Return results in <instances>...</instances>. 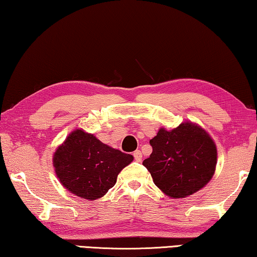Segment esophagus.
<instances>
[{
    "label": "esophagus",
    "mask_w": 257,
    "mask_h": 257,
    "mask_svg": "<svg viewBox=\"0 0 257 257\" xmlns=\"http://www.w3.org/2000/svg\"><path fill=\"white\" fill-rule=\"evenodd\" d=\"M133 156H134V159H136L137 162L140 163L142 161V153L140 150H136L133 153Z\"/></svg>",
    "instance_id": "1"
}]
</instances>
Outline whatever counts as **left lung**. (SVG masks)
<instances>
[{"label": "left lung", "instance_id": "left-lung-1", "mask_svg": "<svg viewBox=\"0 0 257 257\" xmlns=\"http://www.w3.org/2000/svg\"><path fill=\"white\" fill-rule=\"evenodd\" d=\"M153 153L144 161L154 183L171 198H184L209 182L217 162L216 146L200 126L184 121L150 140Z\"/></svg>", "mask_w": 257, "mask_h": 257}]
</instances>
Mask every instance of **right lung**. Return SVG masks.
Here are the masks:
<instances>
[{"label":"right lung","instance_id":"add662e5","mask_svg":"<svg viewBox=\"0 0 257 257\" xmlns=\"http://www.w3.org/2000/svg\"><path fill=\"white\" fill-rule=\"evenodd\" d=\"M132 161V155L102 144L83 130L71 132L53 155L54 171L62 186L90 200L106 195Z\"/></svg>","mask_w":257,"mask_h":257}]
</instances>
